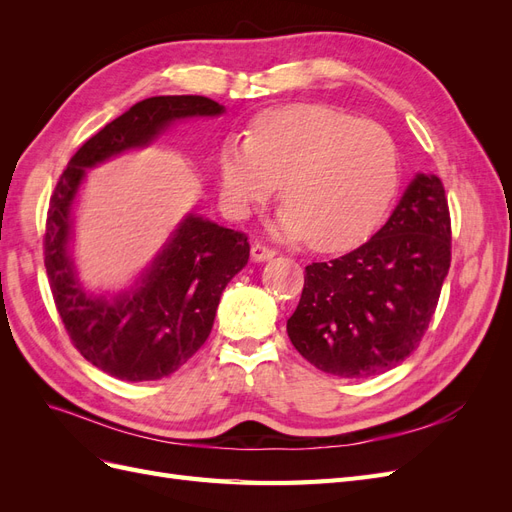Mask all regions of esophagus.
Segmentation results:
<instances>
[{
  "instance_id": "1",
  "label": "esophagus",
  "mask_w": 512,
  "mask_h": 512,
  "mask_svg": "<svg viewBox=\"0 0 512 512\" xmlns=\"http://www.w3.org/2000/svg\"><path fill=\"white\" fill-rule=\"evenodd\" d=\"M273 256H275V250H271V247L262 245V243L252 245V260L254 262H265V260H271Z\"/></svg>"
}]
</instances>
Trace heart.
I'll return each instance as SVG.
<instances>
[{
	"mask_svg": "<svg viewBox=\"0 0 512 512\" xmlns=\"http://www.w3.org/2000/svg\"><path fill=\"white\" fill-rule=\"evenodd\" d=\"M284 207L275 232L309 239L320 252H344L382 222L399 185V151L374 121L320 104L262 113L252 138H230L220 153V183L237 215L267 203L279 181Z\"/></svg>",
	"mask_w": 512,
	"mask_h": 512,
	"instance_id": "heart-1",
	"label": "heart"
}]
</instances>
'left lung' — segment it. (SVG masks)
I'll use <instances>...</instances> for the list:
<instances>
[{"instance_id": "1", "label": "left lung", "mask_w": 512, "mask_h": 512, "mask_svg": "<svg viewBox=\"0 0 512 512\" xmlns=\"http://www.w3.org/2000/svg\"><path fill=\"white\" fill-rule=\"evenodd\" d=\"M448 267L444 185L416 173L367 243L305 267L301 301L286 322L290 342L331 376L359 380L393 369L423 339Z\"/></svg>"}]
</instances>
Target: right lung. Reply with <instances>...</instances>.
I'll return each instance as SVG.
<instances>
[{
  "label": "right lung",
  "instance_id": "1",
  "mask_svg": "<svg viewBox=\"0 0 512 512\" xmlns=\"http://www.w3.org/2000/svg\"><path fill=\"white\" fill-rule=\"evenodd\" d=\"M205 96H156L136 102L89 138L59 177L46 215L44 267L61 322L85 359L108 376L166 378L207 342L220 297L250 258L243 232L188 213L136 282L121 292H91L72 260L74 205L87 168L143 149L192 117H220Z\"/></svg>",
  "mask_w": 512,
  "mask_h": 512
}]
</instances>
